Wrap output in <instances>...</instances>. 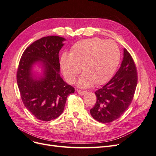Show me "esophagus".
Listing matches in <instances>:
<instances>
[{"instance_id": "34e87169", "label": "esophagus", "mask_w": 156, "mask_h": 156, "mask_svg": "<svg viewBox=\"0 0 156 156\" xmlns=\"http://www.w3.org/2000/svg\"><path fill=\"white\" fill-rule=\"evenodd\" d=\"M87 92L85 91H81V90H77V93L79 94V95H81V96H83L84 95V94H86Z\"/></svg>"}]
</instances>
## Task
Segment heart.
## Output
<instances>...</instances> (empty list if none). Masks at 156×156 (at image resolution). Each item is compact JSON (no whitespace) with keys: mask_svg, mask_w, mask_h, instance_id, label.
Here are the masks:
<instances>
[{"mask_svg":"<svg viewBox=\"0 0 156 156\" xmlns=\"http://www.w3.org/2000/svg\"><path fill=\"white\" fill-rule=\"evenodd\" d=\"M120 53L119 47L112 41L100 38L83 40L75 44L70 54L61 56L60 64L63 75L73 83L82 68L84 73L77 84L81 88L104 84L111 79L119 66Z\"/></svg>","mask_w":156,"mask_h":156,"instance_id":"heart-1","label":"heart"}]
</instances>
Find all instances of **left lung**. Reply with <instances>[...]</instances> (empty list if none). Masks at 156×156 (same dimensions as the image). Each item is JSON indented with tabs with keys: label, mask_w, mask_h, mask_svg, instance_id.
Listing matches in <instances>:
<instances>
[{
	"label": "left lung",
	"mask_w": 156,
	"mask_h": 156,
	"mask_svg": "<svg viewBox=\"0 0 156 156\" xmlns=\"http://www.w3.org/2000/svg\"><path fill=\"white\" fill-rule=\"evenodd\" d=\"M137 72L133 60L126 49L119 69L109 81L96 91V103L91 116L101 123L119 119L131 104L137 84Z\"/></svg>",
	"instance_id": "8db88e82"
}]
</instances>
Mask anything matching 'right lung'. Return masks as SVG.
I'll use <instances>...</instances> for the list:
<instances>
[{
  "label": "right lung",
  "instance_id": "right-lung-1",
  "mask_svg": "<svg viewBox=\"0 0 156 156\" xmlns=\"http://www.w3.org/2000/svg\"><path fill=\"white\" fill-rule=\"evenodd\" d=\"M64 41V37L56 36L36 40L25 49L19 64L17 82L22 101L31 114L41 121L58 118L67 97L75 92L60 75L58 53Z\"/></svg>",
  "mask_w": 156,
  "mask_h": 156
}]
</instances>
